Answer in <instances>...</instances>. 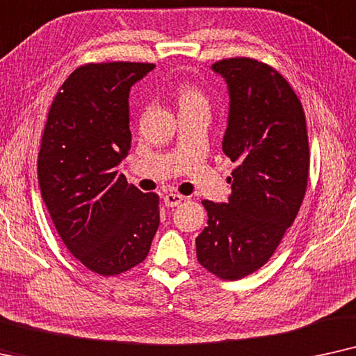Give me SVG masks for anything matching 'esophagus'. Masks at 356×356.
I'll list each match as a JSON object with an SVG mask.
<instances>
[{
    "mask_svg": "<svg viewBox=\"0 0 356 356\" xmlns=\"http://www.w3.org/2000/svg\"><path fill=\"white\" fill-rule=\"evenodd\" d=\"M184 200H186V197L179 195V193H165V195H164V205L170 207V208L181 205Z\"/></svg>",
    "mask_w": 356,
    "mask_h": 356,
    "instance_id": "34e87169",
    "label": "esophagus"
}]
</instances>
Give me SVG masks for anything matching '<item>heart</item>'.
Segmentation results:
<instances>
[{"instance_id": "obj_1", "label": "heart", "mask_w": 356, "mask_h": 356, "mask_svg": "<svg viewBox=\"0 0 356 356\" xmlns=\"http://www.w3.org/2000/svg\"><path fill=\"white\" fill-rule=\"evenodd\" d=\"M177 99L181 104V108L192 107H207V99L203 96L200 89H197L193 84H181L177 88Z\"/></svg>"}]
</instances>
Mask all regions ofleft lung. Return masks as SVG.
I'll return each instance as SVG.
<instances>
[{"mask_svg":"<svg viewBox=\"0 0 356 356\" xmlns=\"http://www.w3.org/2000/svg\"><path fill=\"white\" fill-rule=\"evenodd\" d=\"M229 94L222 153L236 163L226 203L203 200L208 222L197 259L222 280L268 262L300 211L309 174L305 111L286 79L252 58L211 66Z\"/></svg>","mask_w":356,"mask_h":356,"instance_id":"obj_1","label":"left lung"}]
</instances>
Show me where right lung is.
I'll return each instance as SVG.
<instances>
[{
	"mask_svg": "<svg viewBox=\"0 0 356 356\" xmlns=\"http://www.w3.org/2000/svg\"><path fill=\"white\" fill-rule=\"evenodd\" d=\"M153 63L86 65L60 88L49 112L37 170L61 241L94 273L108 277L146 259L159 226L156 193L129 186L130 89Z\"/></svg>",
	"mask_w": 356,
	"mask_h": 356,
	"instance_id": "right-lung-1",
	"label": "right lung"
}]
</instances>
